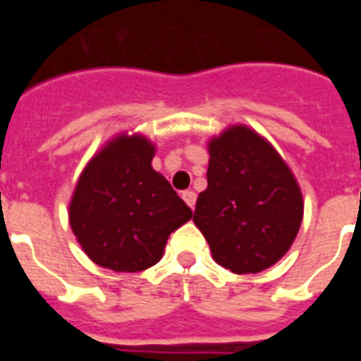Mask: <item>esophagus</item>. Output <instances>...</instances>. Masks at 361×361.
Returning <instances> with one entry per match:
<instances>
[{
  "label": "esophagus",
  "mask_w": 361,
  "mask_h": 361,
  "mask_svg": "<svg viewBox=\"0 0 361 361\" xmlns=\"http://www.w3.org/2000/svg\"><path fill=\"white\" fill-rule=\"evenodd\" d=\"M183 199L186 200V204L190 206L191 209L195 208V200H197V193L193 190H186L183 191Z\"/></svg>",
  "instance_id": "34e87169"
}]
</instances>
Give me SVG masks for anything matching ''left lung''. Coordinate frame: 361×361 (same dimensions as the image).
<instances>
[{
    "label": "left lung",
    "mask_w": 361,
    "mask_h": 361,
    "mask_svg": "<svg viewBox=\"0 0 361 361\" xmlns=\"http://www.w3.org/2000/svg\"><path fill=\"white\" fill-rule=\"evenodd\" d=\"M206 177L193 222L215 262L237 275L279 262L298 233L304 204L273 146L245 126L229 128L209 142Z\"/></svg>",
    "instance_id": "left-lung-1"
}]
</instances>
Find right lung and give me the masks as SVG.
Returning a JSON list of instances; mask_svg holds the SVG:
<instances>
[{
    "instance_id": "1",
    "label": "right lung",
    "mask_w": 361,
    "mask_h": 361,
    "mask_svg": "<svg viewBox=\"0 0 361 361\" xmlns=\"http://www.w3.org/2000/svg\"><path fill=\"white\" fill-rule=\"evenodd\" d=\"M153 146L117 137L88 162L70 202V226L97 266L137 273L157 264L191 209L152 168Z\"/></svg>"
}]
</instances>
